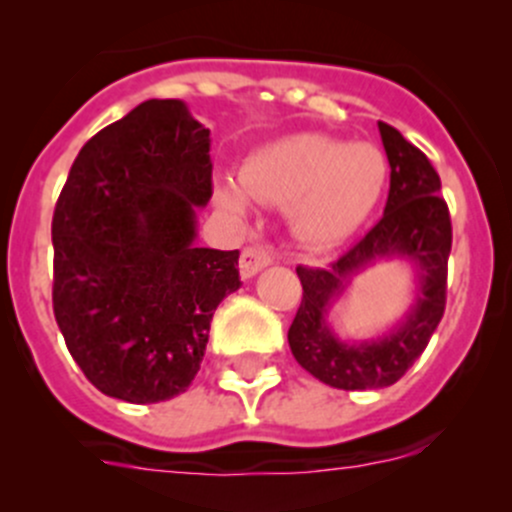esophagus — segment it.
Wrapping results in <instances>:
<instances>
[{
  "label": "esophagus",
  "mask_w": 512,
  "mask_h": 512,
  "mask_svg": "<svg viewBox=\"0 0 512 512\" xmlns=\"http://www.w3.org/2000/svg\"><path fill=\"white\" fill-rule=\"evenodd\" d=\"M267 265H272V252L262 245H252L245 247L240 255V275L242 280H250L255 277L257 272L265 270Z\"/></svg>",
  "instance_id": "1"
}]
</instances>
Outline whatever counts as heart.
<instances>
[{
    "label": "heart",
    "instance_id": "b5f03b06",
    "mask_svg": "<svg viewBox=\"0 0 512 512\" xmlns=\"http://www.w3.org/2000/svg\"><path fill=\"white\" fill-rule=\"evenodd\" d=\"M384 153L369 143H347L324 133H294L257 148L240 170L247 195L289 205L294 237L309 247L349 240L379 205L386 188ZM235 183L215 185V203L245 218L247 198Z\"/></svg>",
    "mask_w": 512,
    "mask_h": 512
}]
</instances>
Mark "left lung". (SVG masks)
I'll use <instances>...</instances> for the list:
<instances>
[{
  "mask_svg": "<svg viewBox=\"0 0 512 512\" xmlns=\"http://www.w3.org/2000/svg\"><path fill=\"white\" fill-rule=\"evenodd\" d=\"M379 133L391 165L384 218L329 267H297L304 292L287 332L299 366L314 379L344 391L396 384L428 347L446 309L453 232L446 200L438 195L441 178L431 160L394 126L379 121ZM384 256H404L417 267V304L386 338L361 345L342 343L323 319L328 304L341 296L354 274Z\"/></svg>",
  "mask_w": 512,
  "mask_h": 512,
  "instance_id": "1",
  "label": "left lung"
}]
</instances>
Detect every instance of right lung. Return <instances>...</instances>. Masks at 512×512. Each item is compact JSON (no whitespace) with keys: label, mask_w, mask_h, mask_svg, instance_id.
Wrapping results in <instances>:
<instances>
[{"label":"right lung","mask_w":512,"mask_h":512,"mask_svg":"<svg viewBox=\"0 0 512 512\" xmlns=\"http://www.w3.org/2000/svg\"><path fill=\"white\" fill-rule=\"evenodd\" d=\"M210 195V131L178 98L143 101L71 165L51 220V299L101 394L158 404L193 384L213 312L242 285L240 252L195 245Z\"/></svg>","instance_id":"add662e5"}]
</instances>
